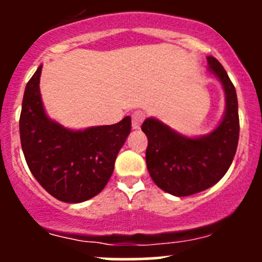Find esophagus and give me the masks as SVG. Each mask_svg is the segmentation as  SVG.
<instances>
[{"label": "esophagus", "mask_w": 262, "mask_h": 262, "mask_svg": "<svg viewBox=\"0 0 262 262\" xmlns=\"http://www.w3.org/2000/svg\"><path fill=\"white\" fill-rule=\"evenodd\" d=\"M144 120V114L142 112H136L133 113V115H132V126H133V129H139L141 128L142 123H143Z\"/></svg>", "instance_id": "1"}]
</instances>
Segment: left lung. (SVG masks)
I'll use <instances>...</instances> for the list:
<instances>
[{
  "label": "left lung",
  "mask_w": 262,
  "mask_h": 262,
  "mask_svg": "<svg viewBox=\"0 0 262 262\" xmlns=\"http://www.w3.org/2000/svg\"><path fill=\"white\" fill-rule=\"evenodd\" d=\"M209 71L226 94V112L219 125L207 136L185 137L158 119L148 118L142 130L148 138L146 162L153 182L175 196H189L209 189L228 171L239 137L236 89L223 66L207 57Z\"/></svg>",
  "instance_id": "left-lung-1"
}]
</instances>
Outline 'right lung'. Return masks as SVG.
<instances>
[{
	"label": "right lung",
	"mask_w": 262,
	"mask_h": 262,
	"mask_svg": "<svg viewBox=\"0 0 262 262\" xmlns=\"http://www.w3.org/2000/svg\"><path fill=\"white\" fill-rule=\"evenodd\" d=\"M41 66L25 87L20 114L21 148L36 181L55 199L82 203L102 191L116 156L130 133L125 116L113 125L72 130L48 118L40 96Z\"/></svg>",
	"instance_id": "right-lung-1"
}]
</instances>
